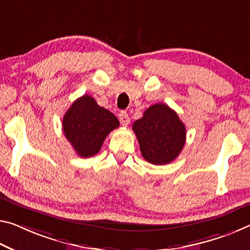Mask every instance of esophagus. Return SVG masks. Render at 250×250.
I'll return each mask as SVG.
<instances>
[{
	"label": "esophagus",
	"mask_w": 250,
	"mask_h": 250,
	"mask_svg": "<svg viewBox=\"0 0 250 250\" xmlns=\"http://www.w3.org/2000/svg\"><path fill=\"white\" fill-rule=\"evenodd\" d=\"M119 120H120L121 125H124V126L128 125L129 122H130V119H129L128 113H126L125 111H121V112L119 113Z\"/></svg>",
	"instance_id": "esophagus-1"
}]
</instances>
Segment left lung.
<instances>
[{
	"mask_svg": "<svg viewBox=\"0 0 250 250\" xmlns=\"http://www.w3.org/2000/svg\"><path fill=\"white\" fill-rule=\"evenodd\" d=\"M141 154L152 165H166L176 159L186 142V126L165 104L149 106L132 125Z\"/></svg>",
	"mask_w": 250,
	"mask_h": 250,
	"instance_id": "1",
	"label": "left lung"
}]
</instances>
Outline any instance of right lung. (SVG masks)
I'll return each mask as SVG.
<instances>
[{
    "label": "right lung",
    "instance_id": "add662e5",
    "mask_svg": "<svg viewBox=\"0 0 250 250\" xmlns=\"http://www.w3.org/2000/svg\"><path fill=\"white\" fill-rule=\"evenodd\" d=\"M113 113L84 94L75 100L62 120L64 136L74 151L82 158H89L100 151L106 136L119 126Z\"/></svg>",
    "mask_w": 250,
    "mask_h": 250
}]
</instances>
